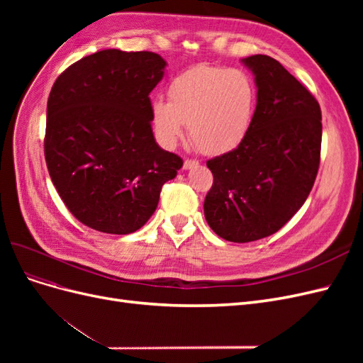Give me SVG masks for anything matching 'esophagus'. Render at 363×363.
<instances>
[{"label": "esophagus", "instance_id": "esophagus-1", "mask_svg": "<svg viewBox=\"0 0 363 363\" xmlns=\"http://www.w3.org/2000/svg\"><path fill=\"white\" fill-rule=\"evenodd\" d=\"M196 164H199V160H194V159H186V160H184V163H183V168H184V169H191V168L196 167Z\"/></svg>", "mask_w": 363, "mask_h": 363}]
</instances>
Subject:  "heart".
Returning a JSON list of instances; mask_svg holds the SVG:
<instances>
[{
	"mask_svg": "<svg viewBox=\"0 0 363 363\" xmlns=\"http://www.w3.org/2000/svg\"><path fill=\"white\" fill-rule=\"evenodd\" d=\"M168 98L151 103L156 138L164 148H174L186 124L194 144L204 155H224L235 150L252 127L257 89L251 77L223 67L199 65L174 77Z\"/></svg>",
	"mask_w": 363,
	"mask_h": 363,
	"instance_id": "b5f03b06",
	"label": "heart"
}]
</instances>
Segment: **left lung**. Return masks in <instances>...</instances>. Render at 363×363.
<instances>
[{
  "mask_svg": "<svg viewBox=\"0 0 363 363\" xmlns=\"http://www.w3.org/2000/svg\"><path fill=\"white\" fill-rule=\"evenodd\" d=\"M255 74L257 106L248 136L207 160L213 184L204 216L230 242L271 236L298 212L321 157V108L315 96L269 56L242 59Z\"/></svg>",
  "mask_w": 363,
  "mask_h": 363,
  "instance_id": "obj_1",
  "label": "left lung"
}]
</instances>
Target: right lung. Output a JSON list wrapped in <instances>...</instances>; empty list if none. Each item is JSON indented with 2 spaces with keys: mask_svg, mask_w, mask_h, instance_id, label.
Segmentation results:
<instances>
[{
  "mask_svg": "<svg viewBox=\"0 0 363 363\" xmlns=\"http://www.w3.org/2000/svg\"><path fill=\"white\" fill-rule=\"evenodd\" d=\"M164 62L150 51L103 50L65 69L48 96L45 160L68 211L103 233L128 235L155 213L183 167L151 128L150 92Z\"/></svg>",
  "mask_w": 363,
  "mask_h": 363,
  "instance_id": "1",
  "label": "right lung"
}]
</instances>
